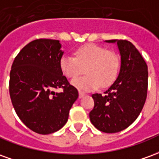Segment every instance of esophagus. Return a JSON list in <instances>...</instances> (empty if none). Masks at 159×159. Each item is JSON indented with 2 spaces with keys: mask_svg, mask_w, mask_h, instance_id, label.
<instances>
[{
  "mask_svg": "<svg viewBox=\"0 0 159 159\" xmlns=\"http://www.w3.org/2000/svg\"><path fill=\"white\" fill-rule=\"evenodd\" d=\"M85 96V93H83V92H79V98L81 99V98H83V97Z\"/></svg>",
  "mask_w": 159,
  "mask_h": 159,
  "instance_id": "esophagus-1",
  "label": "esophagus"
}]
</instances>
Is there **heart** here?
Listing matches in <instances>:
<instances>
[{
	"label": "heart",
	"instance_id": "obj_1",
	"mask_svg": "<svg viewBox=\"0 0 159 159\" xmlns=\"http://www.w3.org/2000/svg\"><path fill=\"white\" fill-rule=\"evenodd\" d=\"M84 67L86 76L75 79L71 83L79 90L88 92L100 85L103 88L111 85L118 76L120 60L116 52L93 43L78 48L75 56L65 54L59 60V68L67 78H75Z\"/></svg>",
	"mask_w": 159,
	"mask_h": 159
}]
</instances>
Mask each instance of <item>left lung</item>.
Returning <instances> with one entry per match:
<instances>
[{
  "label": "left lung",
  "mask_w": 159,
  "mask_h": 159,
  "mask_svg": "<svg viewBox=\"0 0 159 159\" xmlns=\"http://www.w3.org/2000/svg\"><path fill=\"white\" fill-rule=\"evenodd\" d=\"M117 43L121 66L117 80L105 93H93L91 123L105 133H117L135 121L146 102L148 86L147 63L136 48L127 40H108Z\"/></svg>",
  "instance_id": "left-lung-1"
}]
</instances>
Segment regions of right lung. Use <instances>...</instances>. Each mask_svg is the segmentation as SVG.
<instances>
[{"instance_id": "right-lung-1", "label": "right lung", "mask_w": 159, "mask_h": 159, "mask_svg": "<svg viewBox=\"0 0 159 159\" xmlns=\"http://www.w3.org/2000/svg\"><path fill=\"white\" fill-rule=\"evenodd\" d=\"M63 53L59 40H35L16 56L10 71L9 93L16 113L41 134L60 129L78 98L77 89L59 68ZM59 87L63 92L54 91Z\"/></svg>"}]
</instances>
